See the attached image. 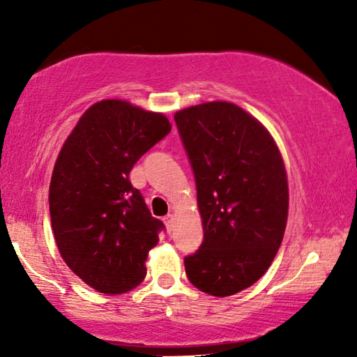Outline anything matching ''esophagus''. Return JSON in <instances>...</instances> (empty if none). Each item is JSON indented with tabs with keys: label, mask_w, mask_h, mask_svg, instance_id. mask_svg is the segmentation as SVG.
Returning a JSON list of instances; mask_svg holds the SVG:
<instances>
[{
	"label": "esophagus",
	"mask_w": 357,
	"mask_h": 357,
	"mask_svg": "<svg viewBox=\"0 0 357 357\" xmlns=\"http://www.w3.org/2000/svg\"><path fill=\"white\" fill-rule=\"evenodd\" d=\"M164 224H165V227H167V231L172 232V229H174V216H172V214H167V216L164 218Z\"/></svg>",
	"instance_id": "1"
}]
</instances>
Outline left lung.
Returning <instances> with one entry per match:
<instances>
[{"instance_id": "obj_1", "label": "left lung", "mask_w": 357, "mask_h": 357, "mask_svg": "<svg viewBox=\"0 0 357 357\" xmlns=\"http://www.w3.org/2000/svg\"><path fill=\"white\" fill-rule=\"evenodd\" d=\"M197 183L203 242L185 257L197 289L232 296L260 280L284 236L289 192L284 164L260 121L231 102L175 114Z\"/></svg>"}]
</instances>
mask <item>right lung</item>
Instances as JSON below:
<instances>
[{
	"label": "right lung",
	"instance_id": "1",
	"mask_svg": "<svg viewBox=\"0 0 357 357\" xmlns=\"http://www.w3.org/2000/svg\"><path fill=\"white\" fill-rule=\"evenodd\" d=\"M170 128L162 114L100 100L58 154L48 195L52 229L63 260L96 291L123 294L144 280V261L164 224L128 177Z\"/></svg>",
	"mask_w": 357,
	"mask_h": 357
}]
</instances>
